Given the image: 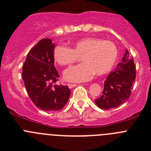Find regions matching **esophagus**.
<instances>
[{
    "label": "esophagus",
    "mask_w": 151,
    "mask_h": 151,
    "mask_svg": "<svg viewBox=\"0 0 151 151\" xmlns=\"http://www.w3.org/2000/svg\"><path fill=\"white\" fill-rule=\"evenodd\" d=\"M68 85V87L69 88H73L76 87V86H77L76 84H71V83H69V84H67Z\"/></svg>",
    "instance_id": "1"
}]
</instances>
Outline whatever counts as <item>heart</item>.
Wrapping results in <instances>:
<instances>
[{
	"label": "heart",
	"instance_id": "heart-1",
	"mask_svg": "<svg viewBox=\"0 0 151 151\" xmlns=\"http://www.w3.org/2000/svg\"><path fill=\"white\" fill-rule=\"evenodd\" d=\"M78 57L83 63L64 73V78L69 82H86L94 73L103 76L110 72L116 61L117 48L111 41L85 38L77 41L72 49L59 45L54 50V60L60 66H71Z\"/></svg>",
	"mask_w": 151,
	"mask_h": 151
}]
</instances>
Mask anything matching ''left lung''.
I'll return each instance as SVG.
<instances>
[{"instance_id":"left-lung-1","label":"left lung","mask_w":151,"mask_h":151,"mask_svg":"<svg viewBox=\"0 0 151 151\" xmlns=\"http://www.w3.org/2000/svg\"><path fill=\"white\" fill-rule=\"evenodd\" d=\"M122 60L106 78L102 95L95 100L97 106L103 110L118 107L131 96V90L136 78L135 65L127 50Z\"/></svg>"}]
</instances>
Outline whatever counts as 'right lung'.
<instances>
[{
    "label": "right lung",
    "instance_id": "right-lung-1",
    "mask_svg": "<svg viewBox=\"0 0 151 151\" xmlns=\"http://www.w3.org/2000/svg\"><path fill=\"white\" fill-rule=\"evenodd\" d=\"M54 44L44 38L29 50L22 66V76L30 99L45 111L61 110L68 102V86L54 85L60 77L54 66Z\"/></svg>",
    "mask_w": 151,
    "mask_h": 151
}]
</instances>
